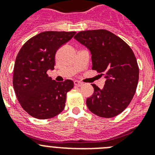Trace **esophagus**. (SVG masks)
I'll return each mask as SVG.
<instances>
[{
	"label": "esophagus",
	"mask_w": 155,
	"mask_h": 155,
	"mask_svg": "<svg viewBox=\"0 0 155 155\" xmlns=\"http://www.w3.org/2000/svg\"><path fill=\"white\" fill-rule=\"evenodd\" d=\"M74 85L78 86V87H81V86L83 84V83L81 81H74Z\"/></svg>",
	"instance_id": "esophagus-1"
}]
</instances>
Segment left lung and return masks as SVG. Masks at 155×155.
<instances>
[{"label": "left lung", "mask_w": 155, "mask_h": 155, "mask_svg": "<svg viewBox=\"0 0 155 155\" xmlns=\"http://www.w3.org/2000/svg\"><path fill=\"white\" fill-rule=\"evenodd\" d=\"M74 39L90 50L92 70L106 79L103 88L92 84L94 93L86 100L91 113L112 118L130 103L139 80V68L131 48L105 29L79 31Z\"/></svg>", "instance_id": "obj_1"}]
</instances>
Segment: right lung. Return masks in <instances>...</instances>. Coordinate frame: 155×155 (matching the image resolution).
<instances>
[{
  "instance_id": "1",
  "label": "right lung",
  "mask_w": 155,
  "mask_h": 155,
  "mask_svg": "<svg viewBox=\"0 0 155 155\" xmlns=\"http://www.w3.org/2000/svg\"><path fill=\"white\" fill-rule=\"evenodd\" d=\"M76 31H43L28 39L21 48L14 67L13 86L25 112L39 120L53 118L65 107L67 93L74 82H57L48 76L54 69L59 48L71 40Z\"/></svg>"
}]
</instances>
